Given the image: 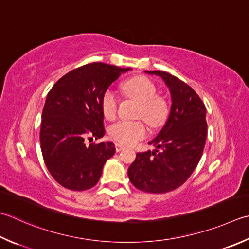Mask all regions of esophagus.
Listing matches in <instances>:
<instances>
[{
	"label": "esophagus",
	"mask_w": 249,
	"mask_h": 249,
	"mask_svg": "<svg viewBox=\"0 0 249 249\" xmlns=\"http://www.w3.org/2000/svg\"><path fill=\"white\" fill-rule=\"evenodd\" d=\"M124 149V145L121 144V143H115V150L116 152H120V151H122Z\"/></svg>",
	"instance_id": "1"
}]
</instances>
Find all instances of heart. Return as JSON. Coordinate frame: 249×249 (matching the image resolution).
<instances>
[{
	"label": "heart",
	"mask_w": 249,
	"mask_h": 249,
	"mask_svg": "<svg viewBox=\"0 0 249 249\" xmlns=\"http://www.w3.org/2000/svg\"><path fill=\"white\" fill-rule=\"evenodd\" d=\"M122 90L128 98L138 102L136 115L142 118L151 127H158L167 116V105L157 95V87L144 76H134L122 84ZM118 96L110 89L101 98V110L105 118L113 119L118 111ZM111 138L123 144H133L147 135V127L141 121H120L109 129Z\"/></svg>",
	"instance_id": "b5f03b06"
}]
</instances>
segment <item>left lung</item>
Returning a JSON list of instances; mask_svg holds the SVG:
<instances>
[{"mask_svg":"<svg viewBox=\"0 0 249 249\" xmlns=\"http://www.w3.org/2000/svg\"><path fill=\"white\" fill-rule=\"evenodd\" d=\"M144 72L164 81L172 107L164 127L149 141L155 150L136 154L127 173L130 182L141 191L166 193L186 182L202 158L207 135L206 108L196 92L176 76L164 71Z\"/></svg>","mask_w":249,"mask_h":249,"instance_id":"obj_1","label":"left lung"}]
</instances>
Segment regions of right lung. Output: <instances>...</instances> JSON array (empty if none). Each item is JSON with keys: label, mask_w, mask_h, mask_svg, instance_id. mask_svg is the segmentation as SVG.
I'll use <instances>...</instances> for the list:
<instances>
[{"label": "right lung", "mask_w": 249, "mask_h": 249, "mask_svg": "<svg viewBox=\"0 0 249 249\" xmlns=\"http://www.w3.org/2000/svg\"><path fill=\"white\" fill-rule=\"evenodd\" d=\"M131 70L102 62L77 68L58 80L42 112L40 143L48 172L73 191L96 186L107 160L115 153L111 141L86 145L105 136L101 98L122 73Z\"/></svg>", "instance_id": "1"}]
</instances>
